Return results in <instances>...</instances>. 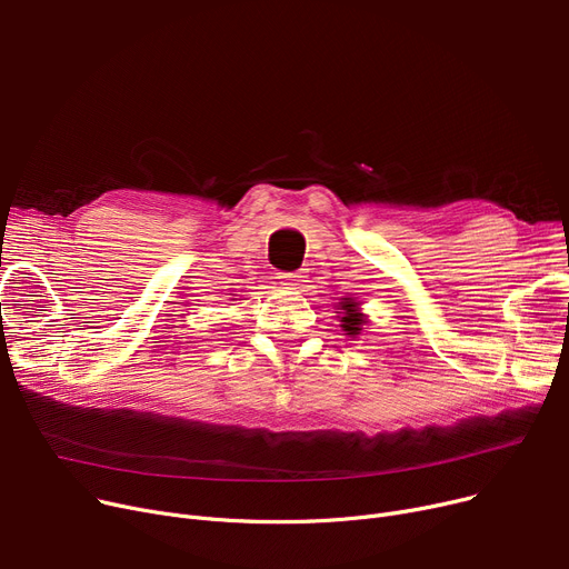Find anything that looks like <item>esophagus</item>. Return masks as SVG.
I'll return each instance as SVG.
<instances>
[{
  "label": "esophagus",
  "instance_id": "esophagus-1",
  "mask_svg": "<svg viewBox=\"0 0 569 569\" xmlns=\"http://www.w3.org/2000/svg\"><path fill=\"white\" fill-rule=\"evenodd\" d=\"M286 281V286H290L292 290H302L305 283V272H288L281 277Z\"/></svg>",
  "mask_w": 569,
  "mask_h": 569
}]
</instances>
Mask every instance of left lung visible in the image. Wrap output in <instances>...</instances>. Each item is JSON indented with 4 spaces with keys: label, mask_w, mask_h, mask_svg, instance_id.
Segmentation results:
<instances>
[{
    "label": "left lung",
    "mask_w": 569,
    "mask_h": 569,
    "mask_svg": "<svg viewBox=\"0 0 569 569\" xmlns=\"http://www.w3.org/2000/svg\"><path fill=\"white\" fill-rule=\"evenodd\" d=\"M337 318H341V330L348 337H357L365 332V325H367V316L362 313V302L352 300V297H341V302L337 305Z\"/></svg>",
    "instance_id": "1"
}]
</instances>
